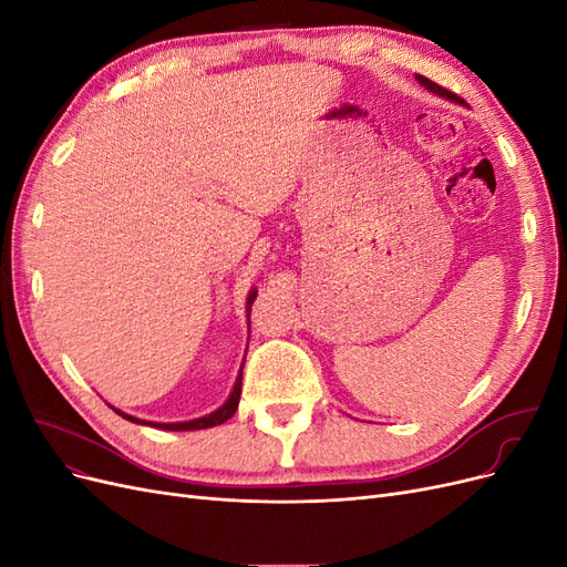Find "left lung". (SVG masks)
I'll list each match as a JSON object with an SVG mask.
<instances>
[{"label":"left lung","instance_id":"left-lung-1","mask_svg":"<svg viewBox=\"0 0 567 567\" xmlns=\"http://www.w3.org/2000/svg\"><path fill=\"white\" fill-rule=\"evenodd\" d=\"M419 82H421V84H425V87H427V90H431V92H435V94H440V96H447L450 101H458V96H456L454 92H450V90H444V87H440V84H437V82H433V80H427V78H421V75H419Z\"/></svg>","mask_w":567,"mask_h":567}]
</instances>
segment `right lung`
<instances>
[{
    "mask_svg": "<svg viewBox=\"0 0 567 567\" xmlns=\"http://www.w3.org/2000/svg\"><path fill=\"white\" fill-rule=\"evenodd\" d=\"M252 300H255V290L248 296V310H250ZM241 371H244V369H241ZM241 379H244V373H238V379H236V383H234V390H231V394H229V400H227L225 404H221L217 411H213V414L203 416V419L184 421V423H146V421L134 419V416H127V414H123V411H117V409H115V411H117V414L123 416V419H127V421L146 423V425H153V427H163V431H200V427H213V425L225 423L227 419L234 416V411L238 409V400H241Z\"/></svg>",
    "mask_w": 567,
    "mask_h": 567,
    "instance_id": "add662e5",
    "label": "right lung"
}]
</instances>
